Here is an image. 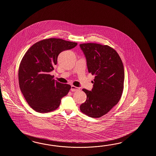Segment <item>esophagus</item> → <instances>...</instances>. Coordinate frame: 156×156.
Returning <instances> with one entry per match:
<instances>
[{
    "label": "esophagus",
    "mask_w": 156,
    "mask_h": 156,
    "mask_svg": "<svg viewBox=\"0 0 156 156\" xmlns=\"http://www.w3.org/2000/svg\"><path fill=\"white\" fill-rule=\"evenodd\" d=\"M70 90L73 92L78 91V90H80V88L76 87L74 86H72Z\"/></svg>",
    "instance_id": "esophagus-1"
}]
</instances>
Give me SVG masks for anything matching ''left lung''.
Here are the masks:
<instances>
[{
    "mask_svg": "<svg viewBox=\"0 0 156 156\" xmlns=\"http://www.w3.org/2000/svg\"><path fill=\"white\" fill-rule=\"evenodd\" d=\"M86 58L88 72L95 76L91 91L83 89L87 100L80 111L92 118H100L115 106L121 98L125 72L118 53L106 45L80 44Z\"/></svg>",
    "mask_w": 156,
    "mask_h": 156,
    "instance_id": "8db88e82",
    "label": "left lung"
}]
</instances>
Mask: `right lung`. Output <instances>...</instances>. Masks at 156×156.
Returning a JSON list of instances; mask_svg holds the SVG:
<instances>
[{
    "label": "right lung",
    "mask_w": 156,
    "mask_h": 156,
    "mask_svg": "<svg viewBox=\"0 0 156 156\" xmlns=\"http://www.w3.org/2000/svg\"><path fill=\"white\" fill-rule=\"evenodd\" d=\"M77 43L50 38L37 42L23 56L19 69L20 90L31 108L39 113L56 110L71 86L53 79L50 73L57 64L61 52L75 47Z\"/></svg>",
    "instance_id": "right-lung-1"
}]
</instances>
